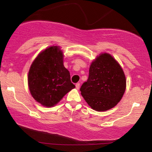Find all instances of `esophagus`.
Returning <instances> with one entry per match:
<instances>
[{"label":"esophagus","instance_id":"34e87169","mask_svg":"<svg viewBox=\"0 0 152 152\" xmlns=\"http://www.w3.org/2000/svg\"><path fill=\"white\" fill-rule=\"evenodd\" d=\"M80 85V83H76V89H79Z\"/></svg>","mask_w":152,"mask_h":152}]
</instances>
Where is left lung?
Instances as JSON below:
<instances>
[{
    "label": "left lung",
    "mask_w": 152,
    "mask_h": 152,
    "mask_svg": "<svg viewBox=\"0 0 152 152\" xmlns=\"http://www.w3.org/2000/svg\"><path fill=\"white\" fill-rule=\"evenodd\" d=\"M125 89L126 78L121 66L109 53H102L92 61L88 78L80 90L92 109L105 111L116 106Z\"/></svg>",
    "instance_id": "left-lung-1"
}]
</instances>
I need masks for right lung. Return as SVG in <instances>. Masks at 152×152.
<instances>
[{"instance_id": "obj_1", "label": "right lung", "mask_w": 152, "mask_h": 152, "mask_svg": "<svg viewBox=\"0 0 152 152\" xmlns=\"http://www.w3.org/2000/svg\"><path fill=\"white\" fill-rule=\"evenodd\" d=\"M64 54L57 45L38 54L28 73V86L33 99L46 107L55 106L75 85L64 66Z\"/></svg>"}]
</instances>
